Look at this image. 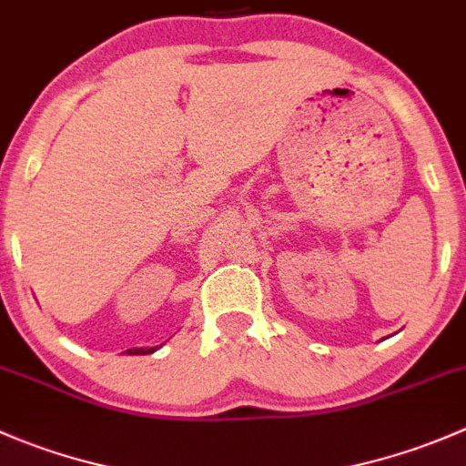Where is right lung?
<instances>
[{"label":"right lung","mask_w":466,"mask_h":466,"mask_svg":"<svg viewBox=\"0 0 466 466\" xmlns=\"http://www.w3.org/2000/svg\"><path fill=\"white\" fill-rule=\"evenodd\" d=\"M155 350H157V347H139V350H128V354H133V356H144V354H153Z\"/></svg>","instance_id":"obj_1"}]
</instances>
